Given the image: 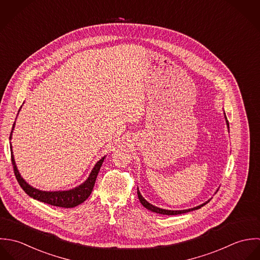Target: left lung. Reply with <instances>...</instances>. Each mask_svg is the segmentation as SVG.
I'll list each match as a JSON object with an SVG mask.
<instances>
[{"label": "left lung", "mask_w": 260, "mask_h": 260, "mask_svg": "<svg viewBox=\"0 0 260 260\" xmlns=\"http://www.w3.org/2000/svg\"><path fill=\"white\" fill-rule=\"evenodd\" d=\"M224 117H225L226 124H227V128H228V132H229V122H228V120H227V117H226V113H225V111H224ZM216 192H217V191H216ZM138 196H139V200L141 201V203H142V205H143L144 207L147 208L148 210H150V211H152V212L158 213V214H162V215H179V214L188 213V212H190V211L198 210V209L203 207L204 205H206L208 202L211 200V199H209V200L206 201L205 203H203V204H201V205H199V206H196V207L194 208H190V209H186V210H167V209H161V208L156 207V206L152 205L151 203H149V202H148V201H147V200L142 196V194H141V192H140L139 188H138Z\"/></svg>", "instance_id": "left-lung-1"}]
</instances>
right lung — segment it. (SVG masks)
<instances>
[{
	"mask_svg": "<svg viewBox=\"0 0 260 260\" xmlns=\"http://www.w3.org/2000/svg\"><path fill=\"white\" fill-rule=\"evenodd\" d=\"M21 108H22V106L20 107V109ZM20 109H19V111H20ZM19 111H18V114H19ZM15 123H16V121L13 124V128H12V132L10 135V141L12 140V134H13V131L15 127ZM10 150H11V158H12V164H13V169H14L16 179H17L19 185L21 186V188L25 191V193L28 194L31 198H33L35 200H38L40 202L56 206V207L73 208L83 203L90 196V194L92 192L96 177L99 175L101 167L105 158V156H103L94 165L88 178L81 185H79L73 189L64 190V191H42V190L32 187L22 178V176L16 166L11 142H10Z\"/></svg>",
	"mask_w": 260,
	"mask_h": 260,
	"instance_id": "add662e5",
	"label": "right lung"
}]
</instances>
